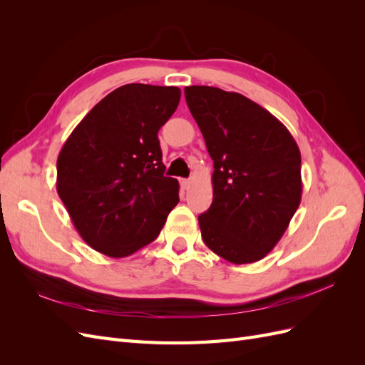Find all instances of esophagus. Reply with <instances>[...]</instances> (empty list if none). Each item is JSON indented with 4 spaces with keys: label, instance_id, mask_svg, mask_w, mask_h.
<instances>
[{
    "label": "esophagus",
    "instance_id": "34e87169",
    "mask_svg": "<svg viewBox=\"0 0 365 365\" xmlns=\"http://www.w3.org/2000/svg\"><path fill=\"white\" fill-rule=\"evenodd\" d=\"M180 182H181V187H182V189H184V190H187V189H189V187H190V184H192V181H190V180H181Z\"/></svg>",
    "mask_w": 365,
    "mask_h": 365
}]
</instances>
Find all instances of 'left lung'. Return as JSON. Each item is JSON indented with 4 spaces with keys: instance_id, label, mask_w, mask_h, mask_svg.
Returning <instances> with one entry per match:
<instances>
[{
    "instance_id": "8db88e82",
    "label": "left lung",
    "mask_w": 365,
    "mask_h": 365,
    "mask_svg": "<svg viewBox=\"0 0 365 365\" xmlns=\"http://www.w3.org/2000/svg\"><path fill=\"white\" fill-rule=\"evenodd\" d=\"M185 101L213 160V202L197 216L204 244L252 263L277 245L302 201V155L291 132L239 93L185 86Z\"/></svg>"
}]
</instances>
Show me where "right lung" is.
<instances>
[{
  "mask_svg": "<svg viewBox=\"0 0 365 365\" xmlns=\"http://www.w3.org/2000/svg\"><path fill=\"white\" fill-rule=\"evenodd\" d=\"M180 97L176 86H120L61 149L59 197L82 239L105 256L126 257L149 245L180 202L178 181L164 176L158 140Z\"/></svg>",
  "mask_w": 365,
  "mask_h": 365,
  "instance_id": "right-lung-1",
  "label": "right lung"
}]
</instances>
